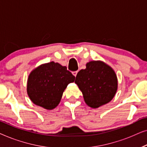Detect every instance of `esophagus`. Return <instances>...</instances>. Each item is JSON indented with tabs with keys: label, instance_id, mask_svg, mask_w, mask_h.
<instances>
[{
	"label": "esophagus",
	"instance_id": "obj_1",
	"mask_svg": "<svg viewBox=\"0 0 147 147\" xmlns=\"http://www.w3.org/2000/svg\"><path fill=\"white\" fill-rule=\"evenodd\" d=\"M78 71H73L72 72V74H73V75L75 76V77H76V76H77V74H78Z\"/></svg>",
	"mask_w": 147,
	"mask_h": 147
}]
</instances>
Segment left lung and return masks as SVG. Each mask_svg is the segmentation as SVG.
Returning a JSON list of instances; mask_svg holds the SVG:
<instances>
[{
    "label": "left lung",
    "instance_id": "1",
    "mask_svg": "<svg viewBox=\"0 0 147 147\" xmlns=\"http://www.w3.org/2000/svg\"><path fill=\"white\" fill-rule=\"evenodd\" d=\"M75 83L81 90L86 103L97 108L114 98L118 81L114 70L104 62L92 61L86 64L76 78Z\"/></svg>",
    "mask_w": 147,
    "mask_h": 147
}]
</instances>
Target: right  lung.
Returning <instances> with one entry per match:
<instances>
[{"mask_svg":"<svg viewBox=\"0 0 147 147\" xmlns=\"http://www.w3.org/2000/svg\"><path fill=\"white\" fill-rule=\"evenodd\" d=\"M75 76L65 66L51 61L39 66L30 74L27 82V94L36 105L51 110L59 104L68 84Z\"/></svg>","mask_w":147,"mask_h":147,"instance_id":"1","label":"right lung"}]
</instances>
